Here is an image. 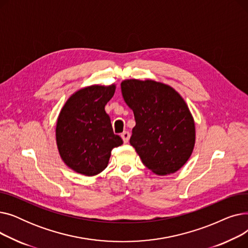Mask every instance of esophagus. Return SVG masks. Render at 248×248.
Wrapping results in <instances>:
<instances>
[{"mask_svg": "<svg viewBox=\"0 0 248 248\" xmlns=\"http://www.w3.org/2000/svg\"><path fill=\"white\" fill-rule=\"evenodd\" d=\"M121 137H122V139H123L124 144H126V142H128V140H129V137H131V135H129L128 132H124Z\"/></svg>", "mask_w": 248, "mask_h": 248, "instance_id": "1", "label": "esophagus"}]
</instances>
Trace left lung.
Segmentation results:
<instances>
[{
  "label": "left lung",
  "instance_id": "obj_1",
  "mask_svg": "<svg viewBox=\"0 0 248 248\" xmlns=\"http://www.w3.org/2000/svg\"><path fill=\"white\" fill-rule=\"evenodd\" d=\"M121 88L136 120L129 142L142 164L159 176L179 171L191 157L196 139L183 97L170 85L149 79H126Z\"/></svg>",
  "mask_w": 248,
  "mask_h": 248
}]
</instances>
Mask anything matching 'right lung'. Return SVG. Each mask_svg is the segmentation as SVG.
<instances>
[{
    "label": "right lung",
    "mask_w": 248,
    "mask_h": 248,
    "mask_svg": "<svg viewBox=\"0 0 248 248\" xmlns=\"http://www.w3.org/2000/svg\"><path fill=\"white\" fill-rule=\"evenodd\" d=\"M115 84L90 85L65 102L56 123V144L62 161L74 172L95 176L108 167L111 150L123 145L104 110Z\"/></svg>",
    "instance_id": "right-lung-1"
}]
</instances>
